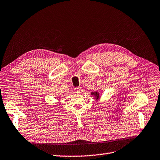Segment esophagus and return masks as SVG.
I'll use <instances>...</instances> for the list:
<instances>
[{
  "label": "esophagus",
  "mask_w": 160,
  "mask_h": 160,
  "mask_svg": "<svg viewBox=\"0 0 160 160\" xmlns=\"http://www.w3.org/2000/svg\"><path fill=\"white\" fill-rule=\"evenodd\" d=\"M81 91V88H76L75 90V92L76 93H80Z\"/></svg>",
  "instance_id": "obj_1"
}]
</instances>
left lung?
Returning a JSON list of instances; mask_svg holds the SVG:
<instances>
[{"label": "left lung", "instance_id": "left-lung-1", "mask_svg": "<svg viewBox=\"0 0 160 160\" xmlns=\"http://www.w3.org/2000/svg\"><path fill=\"white\" fill-rule=\"evenodd\" d=\"M91 95H92V96H94L95 97V99L97 101H98V99H99V98H100L101 97H100V94H99V92H98V91H95V92H91Z\"/></svg>", "mask_w": 160, "mask_h": 160}]
</instances>
